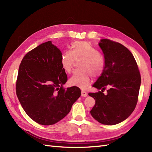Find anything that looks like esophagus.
Returning <instances> with one entry per match:
<instances>
[{
    "label": "esophagus",
    "instance_id": "esophagus-1",
    "mask_svg": "<svg viewBox=\"0 0 152 152\" xmlns=\"http://www.w3.org/2000/svg\"><path fill=\"white\" fill-rule=\"evenodd\" d=\"M81 96H82V97H87V93L86 91H83L82 90V91H81Z\"/></svg>",
    "mask_w": 152,
    "mask_h": 152
}]
</instances>
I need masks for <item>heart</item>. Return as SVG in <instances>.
Returning <instances> with one entry per match:
<instances>
[{"instance_id":"b5f03b06","label":"heart","mask_w":152,"mask_h":152,"mask_svg":"<svg viewBox=\"0 0 152 152\" xmlns=\"http://www.w3.org/2000/svg\"><path fill=\"white\" fill-rule=\"evenodd\" d=\"M80 69L73 73L68 80L72 86L85 89L89 84L91 74L99 76L104 67V59L98 50L86 41H76L71 45V50H66L61 56V65L66 73H70L75 61Z\"/></svg>"}]
</instances>
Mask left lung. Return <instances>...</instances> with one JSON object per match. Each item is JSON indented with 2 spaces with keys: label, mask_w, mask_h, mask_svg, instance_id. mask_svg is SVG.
<instances>
[{
  "label": "left lung",
  "mask_w": 152,
  "mask_h": 152,
  "mask_svg": "<svg viewBox=\"0 0 152 152\" xmlns=\"http://www.w3.org/2000/svg\"><path fill=\"white\" fill-rule=\"evenodd\" d=\"M99 46L104 54V66L93 86L102 91L89 93L96 100L90 112L99 123L115 125L126 120L135 109L141 75L132 54L122 44L102 39ZM107 88V94L104 95Z\"/></svg>",
  "instance_id": "8db88e82"
}]
</instances>
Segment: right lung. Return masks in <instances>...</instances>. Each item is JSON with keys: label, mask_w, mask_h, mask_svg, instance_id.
Wrapping results in <instances>:
<instances>
[{"label": "right lung", "mask_w": 152, "mask_h": 152, "mask_svg": "<svg viewBox=\"0 0 152 152\" xmlns=\"http://www.w3.org/2000/svg\"><path fill=\"white\" fill-rule=\"evenodd\" d=\"M61 52L51 41L27 53L19 67L18 98L28 117L41 125H53L70 112L81 95L73 86L64 89L67 75L61 65Z\"/></svg>", "instance_id": "obj_1"}]
</instances>
